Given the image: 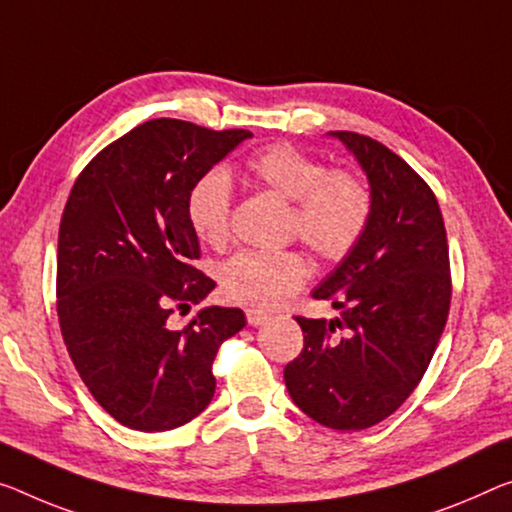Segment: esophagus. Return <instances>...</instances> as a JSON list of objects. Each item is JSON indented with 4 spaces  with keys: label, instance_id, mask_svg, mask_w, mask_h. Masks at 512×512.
<instances>
[{
    "label": "esophagus",
    "instance_id": "obj_1",
    "mask_svg": "<svg viewBox=\"0 0 512 512\" xmlns=\"http://www.w3.org/2000/svg\"><path fill=\"white\" fill-rule=\"evenodd\" d=\"M267 318H270V313H267V311H261V309H249L247 311V322H249L251 327L263 325Z\"/></svg>",
    "mask_w": 512,
    "mask_h": 512
}]
</instances>
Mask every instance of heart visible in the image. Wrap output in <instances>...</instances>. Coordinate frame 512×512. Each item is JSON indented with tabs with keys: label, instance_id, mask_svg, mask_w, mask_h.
I'll use <instances>...</instances> for the list:
<instances>
[{
	"label": "heart",
	"instance_id": "1",
	"mask_svg": "<svg viewBox=\"0 0 512 512\" xmlns=\"http://www.w3.org/2000/svg\"><path fill=\"white\" fill-rule=\"evenodd\" d=\"M256 185L293 201L290 233L320 261L338 263L359 245L371 222V192L359 176L327 169L293 144H272L245 162ZM187 219L203 245L222 249L231 235V185L222 171H208L187 194ZM309 277V263L297 251L245 249L219 267L226 300L245 306H281Z\"/></svg>",
	"mask_w": 512,
	"mask_h": 512
}]
</instances>
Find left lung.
Instances as JSON below:
<instances>
[{
    "label": "left lung",
    "instance_id": "8db88e82",
    "mask_svg": "<svg viewBox=\"0 0 512 512\" xmlns=\"http://www.w3.org/2000/svg\"><path fill=\"white\" fill-rule=\"evenodd\" d=\"M371 185L359 245L313 290L341 318L297 316L300 357L283 368L293 403L334 430H364L410 398L451 306V265L435 194L403 157L357 132H332Z\"/></svg>",
    "mask_w": 512,
    "mask_h": 512
}]
</instances>
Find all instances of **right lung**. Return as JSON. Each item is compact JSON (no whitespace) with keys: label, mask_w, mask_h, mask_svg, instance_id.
I'll use <instances>...</instances> for the list:
<instances>
[{"label":"right lung","mask_w":512,"mask_h":512,"mask_svg":"<svg viewBox=\"0 0 512 512\" xmlns=\"http://www.w3.org/2000/svg\"><path fill=\"white\" fill-rule=\"evenodd\" d=\"M249 130L153 119L93 157L59 226L57 313L68 355L107 414L132 430L185 426L215 396L219 345L245 313L206 306L176 329L215 281L194 261L187 194Z\"/></svg>","instance_id":"add662e5"}]
</instances>
